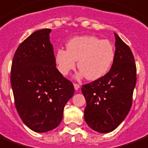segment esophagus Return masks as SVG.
Here are the masks:
<instances>
[{"mask_svg": "<svg viewBox=\"0 0 148 148\" xmlns=\"http://www.w3.org/2000/svg\"><path fill=\"white\" fill-rule=\"evenodd\" d=\"M74 87L75 90H78L80 88V85L78 84H74Z\"/></svg>", "mask_w": 148, "mask_h": 148, "instance_id": "esophagus-1", "label": "esophagus"}]
</instances>
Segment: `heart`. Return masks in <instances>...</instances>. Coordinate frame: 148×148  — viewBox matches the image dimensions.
<instances>
[{"label":"heart","instance_id":"1","mask_svg":"<svg viewBox=\"0 0 148 148\" xmlns=\"http://www.w3.org/2000/svg\"><path fill=\"white\" fill-rule=\"evenodd\" d=\"M115 58L112 44L107 39L95 36L72 38L66 43V49L59 48L55 53L57 69L67 75L77 66L80 71L77 78L86 77L89 81L101 78L108 73Z\"/></svg>","mask_w":148,"mask_h":148}]
</instances>
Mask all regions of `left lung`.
<instances>
[{"label":"left lung","instance_id":"8db88e82","mask_svg":"<svg viewBox=\"0 0 148 148\" xmlns=\"http://www.w3.org/2000/svg\"><path fill=\"white\" fill-rule=\"evenodd\" d=\"M116 37L114 61L105 76L82 85L86 100L84 120L95 131L114 130L128 114L137 81V68L131 49Z\"/></svg>","mask_w":148,"mask_h":148}]
</instances>
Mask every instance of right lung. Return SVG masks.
Listing matches in <instances>:
<instances>
[{
  "instance_id": "1",
  "label": "right lung",
  "mask_w": 148,
  "mask_h": 148,
  "mask_svg": "<svg viewBox=\"0 0 148 148\" xmlns=\"http://www.w3.org/2000/svg\"><path fill=\"white\" fill-rule=\"evenodd\" d=\"M51 29L35 32L18 47L11 84L19 116L29 129L44 133L58 127L64 106L74 93L71 82L56 67Z\"/></svg>"
}]
</instances>
